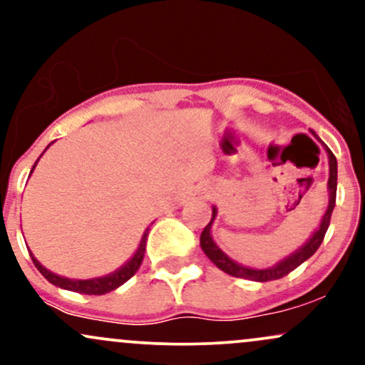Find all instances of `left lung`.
I'll use <instances>...</instances> for the list:
<instances>
[{"label":"left lung","instance_id":"1","mask_svg":"<svg viewBox=\"0 0 365 365\" xmlns=\"http://www.w3.org/2000/svg\"><path fill=\"white\" fill-rule=\"evenodd\" d=\"M314 135H316V133H314ZM324 149H326V153H328V159H329V180H328L329 204H328V209H326L324 216H322L319 228L314 232V235L309 238V240L305 242V244L300 247L299 250H295V252L290 254L287 259H283V261H279L278 264H274V266L266 267V269L247 267V266H242V264L235 262L233 259H230L228 255H226L223 250L216 245V242L212 240L211 226H212V223H215L216 215H217V209L212 207L211 221H209L206 228H204L202 233H200V247H202L204 254H206L207 257L211 259V261L215 262L221 271H225V273L230 276H235V278L252 279V282H261V283L271 282V279H279V278H283V276H287L288 273H292L295 267H299L300 264L307 261V259L311 257V255H314V252H316L317 249H319L322 240H324L326 232H328L331 215H333L334 202H336V180H338L336 158H334V154L331 153L326 145H324Z\"/></svg>","mask_w":365,"mask_h":365}]
</instances>
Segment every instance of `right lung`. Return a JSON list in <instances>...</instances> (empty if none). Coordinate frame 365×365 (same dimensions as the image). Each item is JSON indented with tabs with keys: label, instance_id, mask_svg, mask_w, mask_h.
I'll return each mask as SVG.
<instances>
[{
	"label": "right lung",
	"instance_id": "add662e5",
	"mask_svg": "<svg viewBox=\"0 0 365 365\" xmlns=\"http://www.w3.org/2000/svg\"><path fill=\"white\" fill-rule=\"evenodd\" d=\"M37 161H39V159H37ZM37 161H36V165H37ZM36 165L32 166V171H34ZM32 171H31V173H32ZM148 233H149V228L145 230L144 235H142L139 249H137V252L133 254V257L130 259L127 264H123L120 269H116L115 273L103 276V278H92V279L63 278V276H58V274L51 273V271L46 269L43 264H41L34 257V255H32V252H31V259H32V262H34V266L37 267V269H39V273L43 274L49 283H53L54 287L65 288V290H70V292L83 293V295H104V293L116 290V288L121 287V284H123L125 282H128V279L137 273V269L140 267L142 259H144V254H145V242H148Z\"/></svg>",
	"mask_w": 365,
	"mask_h": 365
}]
</instances>
